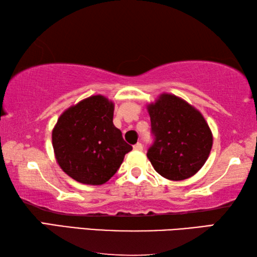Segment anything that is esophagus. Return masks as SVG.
Returning a JSON list of instances; mask_svg holds the SVG:
<instances>
[{"mask_svg": "<svg viewBox=\"0 0 257 257\" xmlns=\"http://www.w3.org/2000/svg\"><path fill=\"white\" fill-rule=\"evenodd\" d=\"M134 150L142 151L143 150V144H142V143H137V144H135L134 145Z\"/></svg>", "mask_w": 257, "mask_h": 257, "instance_id": "esophagus-1", "label": "esophagus"}]
</instances>
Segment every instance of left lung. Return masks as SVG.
I'll return each instance as SVG.
<instances>
[{"instance_id":"1","label":"left lung","mask_w":257,"mask_h":257,"mask_svg":"<svg viewBox=\"0 0 257 257\" xmlns=\"http://www.w3.org/2000/svg\"><path fill=\"white\" fill-rule=\"evenodd\" d=\"M147 110L154 137L147 158L155 171L175 181L194 176L206 162L213 144L201 112L171 94H162Z\"/></svg>"}]
</instances>
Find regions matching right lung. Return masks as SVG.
<instances>
[{
    "label": "right lung",
    "mask_w": 257,
    "mask_h": 257,
    "mask_svg": "<svg viewBox=\"0 0 257 257\" xmlns=\"http://www.w3.org/2000/svg\"><path fill=\"white\" fill-rule=\"evenodd\" d=\"M114 105L102 95L82 99L60 115L52 132L55 159L69 177L103 185L133 150L113 124Z\"/></svg>",
    "instance_id": "right-lung-1"
}]
</instances>
